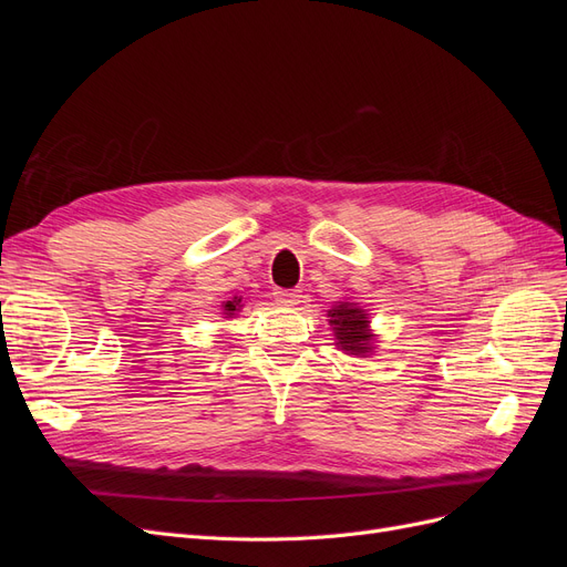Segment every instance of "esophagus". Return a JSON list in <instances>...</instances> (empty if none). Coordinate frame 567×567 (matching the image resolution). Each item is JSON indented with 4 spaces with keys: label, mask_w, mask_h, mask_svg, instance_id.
Returning <instances> with one entry per match:
<instances>
[{
    "label": "esophagus",
    "mask_w": 567,
    "mask_h": 567,
    "mask_svg": "<svg viewBox=\"0 0 567 567\" xmlns=\"http://www.w3.org/2000/svg\"><path fill=\"white\" fill-rule=\"evenodd\" d=\"M274 298L281 305H298L300 302V290H290V288H277L274 290Z\"/></svg>",
    "instance_id": "obj_1"
}]
</instances>
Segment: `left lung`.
<instances>
[{
    "instance_id": "8db88e82",
    "label": "left lung",
    "mask_w": 567,
    "mask_h": 567,
    "mask_svg": "<svg viewBox=\"0 0 567 567\" xmlns=\"http://www.w3.org/2000/svg\"><path fill=\"white\" fill-rule=\"evenodd\" d=\"M329 317L336 331V340L342 350L352 354H364L371 350V333L364 310H359L354 302H340L336 305V310L329 312Z\"/></svg>"
}]
</instances>
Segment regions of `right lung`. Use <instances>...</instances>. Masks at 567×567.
<instances>
[{"instance_id": "1", "label": "right lung", "mask_w": 567, "mask_h": 567, "mask_svg": "<svg viewBox=\"0 0 567 567\" xmlns=\"http://www.w3.org/2000/svg\"><path fill=\"white\" fill-rule=\"evenodd\" d=\"M238 307H241V298H234V300H229V302H225V312L227 315H234Z\"/></svg>"}]
</instances>
